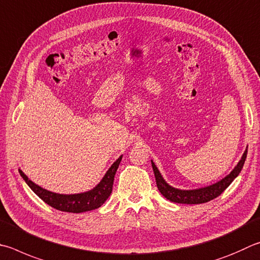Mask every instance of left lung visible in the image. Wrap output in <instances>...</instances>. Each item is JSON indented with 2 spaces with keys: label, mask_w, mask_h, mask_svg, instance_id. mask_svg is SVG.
Here are the masks:
<instances>
[{
  "label": "left lung",
  "mask_w": 260,
  "mask_h": 260,
  "mask_svg": "<svg viewBox=\"0 0 260 260\" xmlns=\"http://www.w3.org/2000/svg\"><path fill=\"white\" fill-rule=\"evenodd\" d=\"M248 153V146L242 154L241 159L238 162L237 166L231 172L229 175H226L224 178H221L220 181L216 182L211 185L194 188V190H179V188L173 187L172 185L165 181L161 174H160L159 169L155 166L154 162L151 160V165H152L155 182H157V186L160 193L166 198L167 200L172 202H176V204H186V205H198V204H205L212 199H215L218 196H220L226 188L229 187L231 183L234 181V178H237L238 175L243 168V165L247 158Z\"/></svg>",
  "instance_id": "obj_1"
}]
</instances>
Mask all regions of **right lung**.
Listing matches in <instances>:
<instances>
[{"mask_svg":"<svg viewBox=\"0 0 260 260\" xmlns=\"http://www.w3.org/2000/svg\"><path fill=\"white\" fill-rule=\"evenodd\" d=\"M122 155H120L116 161L111 165V167L108 169L106 175L98 184L92 190L83 192V193H75V194H60V193H54L45 190V188L37 185L34 182H31L28 178L25 173L21 169H19L21 177L25 179L27 185L29 186L32 192L36 196H39L45 204L53 207L56 210L66 211V212H75V214H79V212L89 211L98 209L107 201L108 198L110 197L112 192V185H114V179L118 166L121 161Z\"/></svg>","mask_w":260,"mask_h":260,"instance_id":"1","label":"right lung"}]
</instances>
